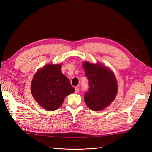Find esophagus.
<instances>
[{
  "mask_svg": "<svg viewBox=\"0 0 152 152\" xmlns=\"http://www.w3.org/2000/svg\"><path fill=\"white\" fill-rule=\"evenodd\" d=\"M75 93H79V87H75Z\"/></svg>",
  "mask_w": 152,
  "mask_h": 152,
  "instance_id": "1",
  "label": "esophagus"
}]
</instances>
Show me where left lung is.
<instances>
[{
  "instance_id": "8db88e82",
  "label": "left lung",
  "mask_w": 152,
  "mask_h": 152,
  "mask_svg": "<svg viewBox=\"0 0 152 152\" xmlns=\"http://www.w3.org/2000/svg\"><path fill=\"white\" fill-rule=\"evenodd\" d=\"M82 65L89 83L84 96L85 103L94 111H100L109 106L117 95L115 76L112 70L99 63L84 62Z\"/></svg>"
}]
</instances>
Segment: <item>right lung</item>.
Listing matches in <instances>:
<instances>
[{
    "instance_id": "add662e5",
    "label": "right lung",
    "mask_w": 152,
    "mask_h": 152,
    "mask_svg": "<svg viewBox=\"0 0 152 152\" xmlns=\"http://www.w3.org/2000/svg\"><path fill=\"white\" fill-rule=\"evenodd\" d=\"M62 65H46L36 72L31 84L32 96L43 108L54 111L75 89L61 70Z\"/></svg>"
}]
</instances>
